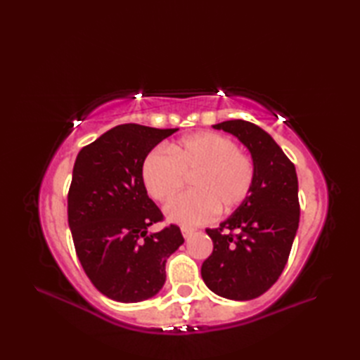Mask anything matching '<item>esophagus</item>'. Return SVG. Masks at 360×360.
<instances>
[{"label": "esophagus", "instance_id": "34e87169", "mask_svg": "<svg viewBox=\"0 0 360 360\" xmlns=\"http://www.w3.org/2000/svg\"><path fill=\"white\" fill-rule=\"evenodd\" d=\"M181 232H182V235H184V238H190V236L195 233V229H192V227H181Z\"/></svg>", "mask_w": 360, "mask_h": 360}]
</instances>
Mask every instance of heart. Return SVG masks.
<instances>
[{"instance_id":"1","label":"heart","mask_w":360,"mask_h":360,"mask_svg":"<svg viewBox=\"0 0 360 360\" xmlns=\"http://www.w3.org/2000/svg\"><path fill=\"white\" fill-rule=\"evenodd\" d=\"M192 176L193 192L167 204L165 215L173 223L198 226L215 213H229L248 200L255 181V164L238 150L231 137L198 133L172 143L168 153L151 151L143 160L142 179L151 198L168 201Z\"/></svg>"}]
</instances>
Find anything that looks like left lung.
<instances>
[{"label": "left lung", "instance_id": "1", "mask_svg": "<svg viewBox=\"0 0 360 360\" xmlns=\"http://www.w3.org/2000/svg\"><path fill=\"white\" fill-rule=\"evenodd\" d=\"M213 128L233 134L249 150L255 181L248 200L231 217L218 229H205L213 252L202 263L201 275L217 295L252 300L278 280L288 263L300 219L295 167L255 124L226 120Z\"/></svg>", "mask_w": 360, "mask_h": 360}]
</instances>
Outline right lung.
<instances>
[{
	"label": "right lung",
	"instance_id": "right-lung-1",
	"mask_svg": "<svg viewBox=\"0 0 360 360\" xmlns=\"http://www.w3.org/2000/svg\"><path fill=\"white\" fill-rule=\"evenodd\" d=\"M178 128L125 124L80 150L68 193V223L91 283L111 300L143 302L165 283L167 258L184 243L178 226L148 233L162 219L142 179L148 153Z\"/></svg>",
	"mask_w": 360,
	"mask_h": 360
}]
</instances>
